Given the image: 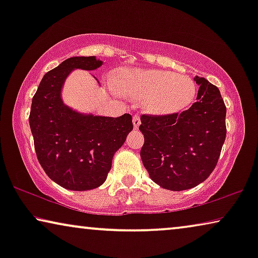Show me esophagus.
I'll return each mask as SVG.
<instances>
[{
    "instance_id": "34e87169",
    "label": "esophagus",
    "mask_w": 258,
    "mask_h": 258,
    "mask_svg": "<svg viewBox=\"0 0 258 258\" xmlns=\"http://www.w3.org/2000/svg\"><path fill=\"white\" fill-rule=\"evenodd\" d=\"M133 123H134V128H135V129L139 128L140 124H141V117H140V115H139V114H135V115H134V117H133Z\"/></svg>"
}]
</instances>
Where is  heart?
I'll use <instances>...</instances> for the list:
<instances>
[{"label": "heart", "instance_id": "obj_1", "mask_svg": "<svg viewBox=\"0 0 258 258\" xmlns=\"http://www.w3.org/2000/svg\"><path fill=\"white\" fill-rule=\"evenodd\" d=\"M112 84L119 94L141 100L144 110L154 115L182 110L195 96V84L188 76L165 70H121Z\"/></svg>", "mask_w": 258, "mask_h": 258}]
</instances>
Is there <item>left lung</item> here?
Returning <instances> with one entry per match:
<instances>
[{
  "instance_id": "1",
  "label": "left lung",
  "mask_w": 258,
  "mask_h": 258,
  "mask_svg": "<svg viewBox=\"0 0 258 258\" xmlns=\"http://www.w3.org/2000/svg\"><path fill=\"white\" fill-rule=\"evenodd\" d=\"M196 102L179 114L141 117L144 136L141 158L162 188L181 191L209 177L225 141V108L220 90L203 77Z\"/></svg>"
}]
</instances>
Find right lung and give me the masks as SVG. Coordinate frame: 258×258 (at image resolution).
Segmentation results:
<instances>
[{"mask_svg":"<svg viewBox=\"0 0 258 258\" xmlns=\"http://www.w3.org/2000/svg\"><path fill=\"white\" fill-rule=\"evenodd\" d=\"M102 64L96 56L67 58L45 74L31 102L29 124L37 160L52 181L68 190L103 184L114 154L133 130L130 114L117 118L84 114L63 101V86L73 70L91 72Z\"/></svg>","mask_w":258,"mask_h":258,"instance_id":"1","label":"right lung"}]
</instances>
